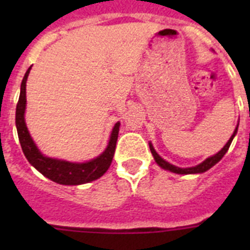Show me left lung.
<instances>
[{"instance_id":"left-lung-1","label":"left lung","mask_w":250,"mask_h":250,"mask_svg":"<svg viewBox=\"0 0 250 250\" xmlns=\"http://www.w3.org/2000/svg\"><path fill=\"white\" fill-rule=\"evenodd\" d=\"M237 128H239V123H237L236 128H235V131H233L232 136L229 137V140L226 143L225 146H223V148L217 153V154H214V156L211 157H208L205 161H202L201 164H198L196 165V166H192V167H178V166H175V165L170 164V162H167V161H165L164 158H162V157L156 152V149L153 148L152 143H149V148H150V152H152L157 165H158L161 168H164V170H167V171H170V172H174V174H180V175L202 174V172H205V171H208L209 168H211L214 165H217L218 162L225 157V154L227 153V150H229V145H231V143H232L233 137H235V135L237 133Z\"/></svg>"}]
</instances>
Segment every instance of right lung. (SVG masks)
Segmentation results:
<instances>
[{
	"label": "right lung",
	"instance_id": "add662e5",
	"mask_svg": "<svg viewBox=\"0 0 250 250\" xmlns=\"http://www.w3.org/2000/svg\"><path fill=\"white\" fill-rule=\"evenodd\" d=\"M31 67L27 70L24 78L21 80V94H19L17 113H15L18 137H19V143H21V150L24 153L25 158L39 172L44 175L45 178L50 179L58 184H63V186H80V184H85V183L93 182L96 179L101 178L107 171L111 165V161H113L121 123L117 122L114 125L107 146L100 156L93 160L86 161V162H70V161L58 160V158H53V157L42 154L29 135L24 119L25 106H27L25 83L28 79Z\"/></svg>",
	"mask_w": 250,
	"mask_h": 250
}]
</instances>
